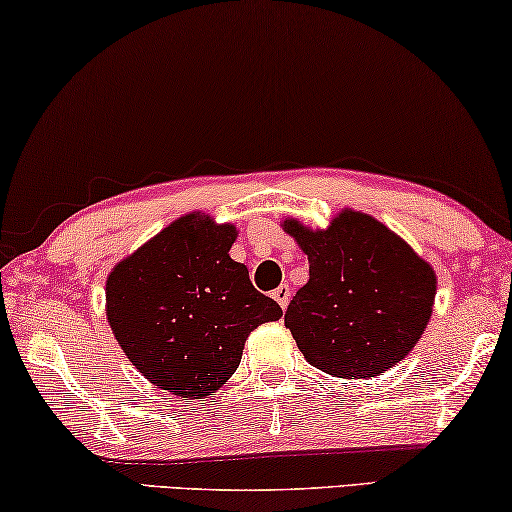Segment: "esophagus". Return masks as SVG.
<instances>
[{
    "mask_svg": "<svg viewBox=\"0 0 512 512\" xmlns=\"http://www.w3.org/2000/svg\"><path fill=\"white\" fill-rule=\"evenodd\" d=\"M271 296H273V299H276V301H278V305H280V308H282V310H285V308H287V305H289V296H292V292H289V285H287V282H285V285H280L278 289H273V292H271Z\"/></svg>",
    "mask_w": 512,
    "mask_h": 512,
    "instance_id": "1",
    "label": "esophagus"
}]
</instances>
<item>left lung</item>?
<instances>
[{
    "instance_id": "left-lung-1",
    "label": "left lung",
    "mask_w": 512,
    "mask_h": 512,
    "mask_svg": "<svg viewBox=\"0 0 512 512\" xmlns=\"http://www.w3.org/2000/svg\"><path fill=\"white\" fill-rule=\"evenodd\" d=\"M282 230L310 264L285 315L305 361L333 377L370 379L416 347L432 317L437 273L402 236L354 209L324 230L296 218L282 220Z\"/></svg>"
}]
</instances>
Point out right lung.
I'll return each mask as SVG.
<instances>
[{"mask_svg":"<svg viewBox=\"0 0 512 512\" xmlns=\"http://www.w3.org/2000/svg\"><path fill=\"white\" fill-rule=\"evenodd\" d=\"M234 241L232 223L186 213L114 264L105 280V312L119 347L144 379L177 398L216 393L239 368L250 331L282 317L230 257Z\"/></svg>","mask_w":512,"mask_h":512,"instance_id":"add662e5","label":"right lung"}]
</instances>
